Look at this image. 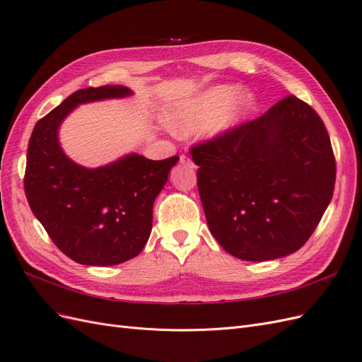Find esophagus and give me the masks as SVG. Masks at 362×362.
I'll return each instance as SVG.
<instances>
[{
	"instance_id": "1",
	"label": "esophagus",
	"mask_w": 362,
	"mask_h": 362,
	"mask_svg": "<svg viewBox=\"0 0 362 362\" xmlns=\"http://www.w3.org/2000/svg\"><path fill=\"white\" fill-rule=\"evenodd\" d=\"M180 161H181L182 166H185V168H194V164H193L192 158L187 157V156H181V157H180Z\"/></svg>"
}]
</instances>
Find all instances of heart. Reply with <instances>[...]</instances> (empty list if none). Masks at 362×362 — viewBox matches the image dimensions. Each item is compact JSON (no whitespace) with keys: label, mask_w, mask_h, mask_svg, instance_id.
Wrapping results in <instances>:
<instances>
[{"label":"heart","mask_w":362,"mask_h":362,"mask_svg":"<svg viewBox=\"0 0 362 362\" xmlns=\"http://www.w3.org/2000/svg\"><path fill=\"white\" fill-rule=\"evenodd\" d=\"M255 108L254 95L242 93V86L217 84L175 108L169 125L178 134L204 129L206 136L221 137L246 122Z\"/></svg>","instance_id":"1"}]
</instances>
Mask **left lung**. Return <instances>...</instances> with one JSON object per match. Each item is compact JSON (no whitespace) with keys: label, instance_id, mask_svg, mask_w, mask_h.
Instances as JSON below:
<instances>
[{"label":"left lung","instance_id":"obj_1","mask_svg":"<svg viewBox=\"0 0 362 362\" xmlns=\"http://www.w3.org/2000/svg\"><path fill=\"white\" fill-rule=\"evenodd\" d=\"M190 154L199 166L208 228L240 259L270 261L299 250L332 199L329 134L293 95Z\"/></svg>","mask_w":362,"mask_h":362}]
</instances>
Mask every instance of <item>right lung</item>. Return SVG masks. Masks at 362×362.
<instances>
[{
  "instance_id": "add662e5",
  "label": "right lung",
  "mask_w": 362,
  "mask_h": 362,
  "mask_svg": "<svg viewBox=\"0 0 362 362\" xmlns=\"http://www.w3.org/2000/svg\"><path fill=\"white\" fill-rule=\"evenodd\" d=\"M133 95L125 86L87 87L68 96L33 129L24 178L33 214L56 246L86 266L137 257L152 229V206L180 157L148 160L131 152L100 168L64 154L59 128L76 107Z\"/></svg>"
}]
</instances>
